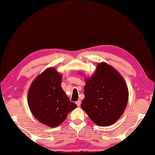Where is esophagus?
I'll return each mask as SVG.
<instances>
[{
  "label": "esophagus",
  "mask_w": 155,
  "mask_h": 155,
  "mask_svg": "<svg viewBox=\"0 0 155 155\" xmlns=\"http://www.w3.org/2000/svg\"><path fill=\"white\" fill-rule=\"evenodd\" d=\"M76 104L77 105V106L78 107H79V106L81 105V100H78V101L76 102Z\"/></svg>",
  "instance_id": "obj_1"
}]
</instances>
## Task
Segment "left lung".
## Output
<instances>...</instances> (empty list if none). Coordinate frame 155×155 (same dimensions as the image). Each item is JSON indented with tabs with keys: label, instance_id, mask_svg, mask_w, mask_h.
Masks as SVG:
<instances>
[{
	"label": "left lung",
	"instance_id": "8db88e82",
	"mask_svg": "<svg viewBox=\"0 0 155 155\" xmlns=\"http://www.w3.org/2000/svg\"><path fill=\"white\" fill-rule=\"evenodd\" d=\"M81 107L99 126L112 125L123 114L128 101V89L123 77L105 62L86 80Z\"/></svg>",
	"mask_w": 155,
	"mask_h": 155
}]
</instances>
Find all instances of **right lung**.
I'll return each mask as SVG.
<instances>
[{
	"instance_id": "1",
	"label": "right lung",
	"mask_w": 155,
	"mask_h": 155,
	"mask_svg": "<svg viewBox=\"0 0 155 155\" xmlns=\"http://www.w3.org/2000/svg\"><path fill=\"white\" fill-rule=\"evenodd\" d=\"M62 75L54 68H48L31 84L27 101L33 116L48 126H58L69 112L77 107L71 101L61 87Z\"/></svg>"
}]
</instances>
